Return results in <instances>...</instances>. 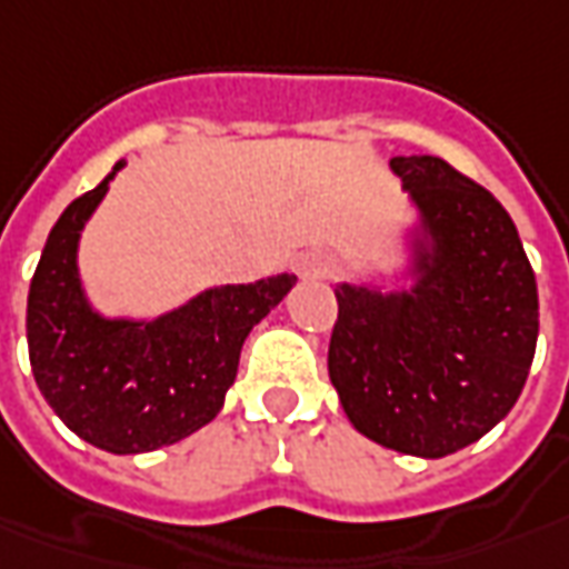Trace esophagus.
Masks as SVG:
<instances>
[{
  "label": "esophagus",
  "mask_w": 569,
  "mask_h": 569,
  "mask_svg": "<svg viewBox=\"0 0 569 569\" xmlns=\"http://www.w3.org/2000/svg\"><path fill=\"white\" fill-rule=\"evenodd\" d=\"M297 276L303 278H325L328 276V262H325V257H319V253H303L300 260H297Z\"/></svg>",
  "instance_id": "esophagus-1"
}]
</instances>
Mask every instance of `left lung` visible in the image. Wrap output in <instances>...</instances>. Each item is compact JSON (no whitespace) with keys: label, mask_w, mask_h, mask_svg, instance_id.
<instances>
[{"label":"left lung","mask_w":569,"mask_h":569,"mask_svg":"<svg viewBox=\"0 0 569 569\" xmlns=\"http://www.w3.org/2000/svg\"><path fill=\"white\" fill-rule=\"evenodd\" d=\"M390 167L421 213L411 291L337 284L328 375L359 433L442 458L520 397L539 337L536 276L508 210L442 158Z\"/></svg>","instance_id":"obj_1"}]
</instances>
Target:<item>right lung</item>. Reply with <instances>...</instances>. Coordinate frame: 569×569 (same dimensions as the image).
Returning a JSON list of instances; mask_svg holds the SVG:
<instances>
[{"label": "right lung", "instance_id": "add662e5", "mask_svg": "<svg viewBox=\"0 0 569 569\" xmlns=\"http://www.w3.org/2000/svg\"><path fill=\"white\" fill-rule=\"evenodd\" d=\"M120 167L123 160L113 172ZM113 172L49 232L27 297V347L54 415L98 449L136 456L186 440L217 418L244 337L297 278L210 288L154 322L98 316L82 297L77 244Z\"/></svg>", "mask_w": 569, "mask_h": 569}]
</instances>
